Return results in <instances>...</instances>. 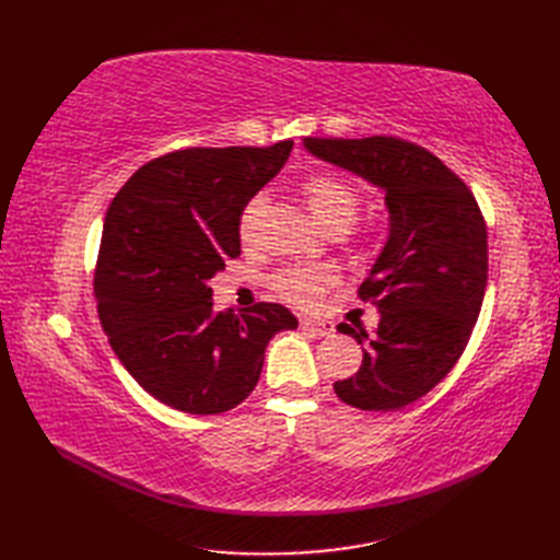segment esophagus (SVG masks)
<instances>
[{"mask_svg":"<svg viewBox=\"0 0 560 560\" xmlns=\"http://www.w3.org/2000/svg\"><path fill=\"white\" fill-rule=\"evenodd\" d=\"M301 327L313 337H331L335 335V325L327 323V319H315V317H301Z\"/></svg>","mask_w":560,"mask_h":560,"instance_id":"1","label":"esophagus"}]
</instances>
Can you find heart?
Masks as SVG:
<instances>
[{"instance_id": "b5f03b06", "label": "heart", "mask_w": 560, "mask_h": 560, "mask_svg": "<svg viewBox=\"0 0 560 560\" xmlns=\"http://www.w3.org/2000/svg\"><path fill=\"white\" fill-rule=\"evenodd\" d=\"M299 192L303 197L305 209L311 217L331 233H341L347 225L355 219L361 207V192L351 185L347 177H341L331 171H315L305 175ZM259 207V199H253L245 207L241 217V237L247 241L255 225V213ZM329 283H335V271L325 265L317 267H289L273 273L271 287L281 299H287L293 305L311 307L317 303L319 293H323Z\"/></svg>"}]
</instances>
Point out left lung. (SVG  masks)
Returning a JSON list of instances; mask_svg holds the SVG:
<instances>
[{
  "instance_id": "8db88e82",
  "label": "left lung",
  "mask_w": 560,
  "mask_h": 560,
  "mask_svg": "<svg viewBox=\"0 0 560 560\" xmlns=\"http://www.w3.org/2000/svg\"><path fill=\"white\" fill-rule=\"evenodd\" d=\"M313 156L385 189L389 235L361 283L380 323L337 329L363 347L359 373L337 380L341 401L397 411L428 395L467 347L489 281V235L471 189L431 151L399 137H305Z\"/></svg>"
}]
</instances>
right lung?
<instances>
[{
	"label": "right lung",
	"instance_id": "add662e5",
	"mask_svg": "<svg viewBox=\"0 0 560 560\" xmlns=\"http://www.w3.org/2000/svg\"><path fill=\"white\" fill-rule=\"evenodd\" d=\"M293 141L267 149H183L153 159L110 201L93 279L103 331L151 397L221 413L255 389L265 349L299 319L279 303L213 311L209 279L241 255L247 201Z\"/></svg>",
	"mask_w": 560,
	"mask_h": 560
}]
</instances>
